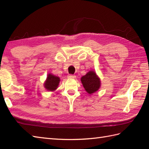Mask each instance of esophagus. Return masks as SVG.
Instances as JSON below:
<instances>
[{
  "mask_svg": "<svg viewBox=\"0 0 149 149\" xmlns=\"http://www.w3.org/2000/svg\"><path fill=\"white\" fill-rule=\"evenodd\" d=\"M68 78H69V79H74V78H75V75H72V74H69V75H68Z\"/></svg>",
  "mask_w": 149,
  "mask_h": 149,
  "instance_id": "esophagus-1",
  "label": "esophagus"
}]
</instances>
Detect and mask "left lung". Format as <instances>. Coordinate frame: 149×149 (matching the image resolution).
I'll use <instances>...</instances> for the list:
<instances>
[{
	"label": "left lung",
	"mask_w": 149,
	"mask_h": 149,
	"mask_svg": "<svg viewBox=\"0 0 149 149\" xmlns=\"http://www.w3.org/2000/svg\"><path fill=\"white\" fill-rule=\"evenodd\" d=\"M85 90L89 94L95 92L100 87V80L94 71H90L81 79Z\"/></svg>",
	"instance_id": "8db88e82"
}]
</instances>
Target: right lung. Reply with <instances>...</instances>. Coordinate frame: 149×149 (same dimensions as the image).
<instances>
[{
    "mask_svg": "<svg viewBox=\"0 0 149 149\" xmlns=\"http://www.w3.org/2000/svg\"><path fill=\"white\" fill-rule=\"evenodd\" d=\"M59 81L60 79L59 77L55 76L51 74H49L45 83H44V86L48 91H53L58 88Z\"/></svg>",
    "mask_w": 149,
    "mask_h": 149,
    "instance_id": "right-lung-1",
    "label": "right lung"
}]
</instances>
